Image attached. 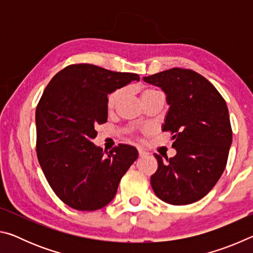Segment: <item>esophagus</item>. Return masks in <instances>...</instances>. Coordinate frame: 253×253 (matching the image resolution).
<instances>
[{"label":"esophagus","instance_id":"1","mask_svg":"<svg viewBox=\"0 0 253 253\" xmlns=\"http://www.w3.org/2000/svg\"><path fill=\"white\" fill-rule=\"evenodd\" d=\"M137 149H138V154H139V156H145V155H147V154H148L146 151H144V149H143V148H140V147H138Z\"/></svg>","mask_w":253,"mask_h":253}]
</instances>
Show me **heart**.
<instances>
[{
    "instance_id": "b5f03b06",
    "label": "heart",
    "mask_w": 253,
    "mask_h": 253,
    "mask_svg": "<svg viewBox=\"0 0 253 253\" xmlns=\"http://www.w3.org/2000/svg\"><path fill=\"white\" fill-rule=\"evenodd\" d=\"M156 90H153V89H146V90H144L142 92V98L149 95V93H153L155 92ZM124 96V90L123 89H118V90L114 91L113 93H110L109 97H108V101H107V106H108V109L109 110H113L115 107L117 106V104L119 101H121V99Z\"/></svg>"
}]
</instances>
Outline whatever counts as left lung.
Here are the masks:
<instances>
[{
    "label": "left lung",
    "instance_id": "8db88e82",
    "mask_svg": "<svg viewBox=\"0 0 253 253\" xmlns=\"http://www.w3.org/2000/svg\"><path fill=\"white\" fill-rule=\"evenodd\" d=\"M143 80L165 92L169 108L162 129L172 131L176 149V155L165 160L155 154L153 190L166 203H194L212 190L228 161L232 129L225 100L193 70L173 68Z\"/></svg>",
    "mask_w": 253,
    "mask_h": 253
}]
</instances>
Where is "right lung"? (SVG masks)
Segmentation results:
<instances>
[{"instance_id":"add662e5","label":"right lung","mask_w":253,"mask_h":253,"mask_svg":"<svg viewBox=\"0 0 253 253\" xmlns=\"http://www.w3.org/2000/svg\"><path fill=\"white\" fill-rule=\"evenodd\" d=\"M139 76L80 63L59 71L44 89L36 110L37 155L58 198L79 211L106 207L130 165L134 146L109 152L96 146V126L107 122L108 95Z\"/></svg>"}]
</instances>
